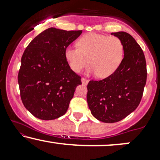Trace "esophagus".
<instances>
[{"instance_id": "esophagus-1", "label": "esophagus", "mask_w": 160, "mask_h": 160, "mask_svg": "<svg viewBox=\"0 0 160 160\" xmlns=\"http://www.w3.org/2000/svg\"><path fill=\"white\" fill-rule=\"evenodd\" d=\"M81 81H82V83L83 84V85H87L88 82H89V80H88L87 79H86V78H82Z\"/></svg>"}]
</instances>
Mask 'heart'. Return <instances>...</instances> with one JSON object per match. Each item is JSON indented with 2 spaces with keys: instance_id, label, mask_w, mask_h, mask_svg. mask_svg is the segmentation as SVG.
Returning a JSON list of instances; mask_svg holds the SVG:
<instances>
[{
  "instance_id": "obj_1",
  "label": "heart",
  "mask_w": 160,
  "mask_h": 160,
  "mask_svg": "<svg viewBox=\"0 0 160 160\" xmlns=\"http://www.w3.org/2000/svg\"><path fill=\"white\" fill-rule=\"evenodd\" d=\"M124 55L122 42L116 36L104 34H86L78 41V47H68L65 49V58L73 71L79 73L91 66L87 74H96L104 78L115 72L122 62Z\"/></svg>"
}]
</instances>
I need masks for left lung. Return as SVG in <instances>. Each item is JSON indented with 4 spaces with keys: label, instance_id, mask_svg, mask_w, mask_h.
Segmentation results:
<instances>
[{
    "label": "left lung",
    "instance_id": "1",
    "mask_svg": "<svg viewBox=\"0 0 160 160\" xmlns=\"http://www.w3.org/2000/svg\"><path fill=\"white\" fill-rule=\"evenodd\" d=\"M122 42L124 57L113 74L87 85V102L97 120L112 123L122 120L140 104L147 81L146 60L140 46L128 33H111Z\"/></svg>",
    "mask_w": 160,
    "mask_h": 160
}]
</instances>
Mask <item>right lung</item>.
I'll return each instance as SVG.
<instances>
[{"mask_svg":"<svg viewBox=\"0 0 160 160\" xmlns=\"http://www.w3.org/2000/svg\"><path fill=\"white\" fill-rule=\"evenodd\" d=\"M82 31L49 28L34 38L24 51L18 74L20 96L25 108L43 120L64 115L81 77L69 67L67 47Z\"/></svg>","mask_w":160,"mask_h":160,"instance_id":"obj_1","label":"right lung"}]
</instances>
